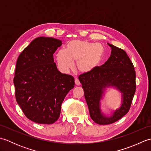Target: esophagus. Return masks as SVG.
I'll list each match as a JSON object with an SVG mask.
<instances>
[{
    "mask_svg": "<svg viewBox=\"0 0 151 151\" xmlns=\"http://www.w3.org/2000/svg\"><path fill=\"white\" fill-rule=\"evenodd\" d=\"M75 84H76V86H79L80 84H81V82H80L79 80H78V78H76V79H75Z\"/></svg>",
    "mask_w": 151,
    "mask_h": 151,
    "instance_id": "esophagus-1",
    "label": "esophagus"
}]
</instances>
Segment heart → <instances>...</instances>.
Here are the masks:
<instances>
[{
  "label": "heart",
  "instance_id": "obj_1",
  "mask_svg": "<svg viewBox=\"0 0 151 151\" xmlns=\"http://www.w3.org/2000/svg\"><path fill=\"white\" fill-rule=\"evenodd\" d=\"M104 53L103 47L100 43L87 40H75L69 41L66 49L57 52L56 60L60 69L67 72L76 67L80 73H89L99 66Z\"/></svg>",
  "mask_w": 151,
  "mask_h": 151
}]
</instances>
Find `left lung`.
I'll list each match as a JSON object with an SVG mask.
<instances>
[{
    "mask_svg": "<svg viewBox=\"0 0 151 151\" xmlns=\"http://www.w3.org/2000/svg\"><path fill=\"white\" fill-rule=\"evenodd\" d=\"M111 55L107 62L78 79L84 89L89 115L95 123L106 125L116 122L129 112L136 92V71L132 62L123 49L108 43ZM114 87L122 93V104L110 117L101 112L100 101L105 88Z\"/></svg>",
    "mask_w": 151,
    "mask_h": 151,
    "instance_id": "1",
    "label": "left lung"
}]
</instances>
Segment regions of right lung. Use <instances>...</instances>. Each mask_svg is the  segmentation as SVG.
Instances as JSON below:
<instances>
[{
  "label": "right lung",
  "instance_id": "obj_1",
  "mask_svg": "<svg viewBox=\"0 0 151 151\" xmlns=\"http://www.w3.org/2000/svg\"><path fill=\"white\" fill-rule=\"evenodd\" d=\"M62 41L49 37L34 40L19 54L14 83L16 101L26 117L39 124H52L75 86L73 76L60 73L53 54Z\"/></svg>",
  "mask_w": 151,
  "mask_h": 151
}]
</instances>
